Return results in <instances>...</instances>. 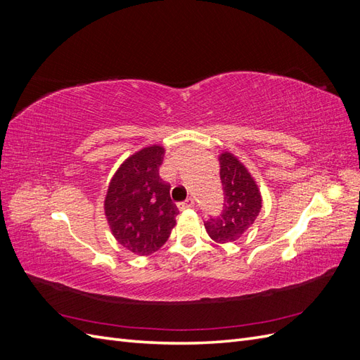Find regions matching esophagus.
<instances>
[{
    "label": "esophagus",
    "instance_id": "obj_1",
    "mask_svg": "<svg viewBox=\"0 0 360 360\" xmlns=\"http://www.w3.org/2000/svg\"><path fill=\"white\" fill-rule=\"evenodd\" d=\"M193 205H195V202H193V200H191V198H188L186 201H183V202H179V204H177L179 210H186V209H192Z\"/></svg>",
    "mask_w": 360,
    "mask_h": 360
}]
</instances>
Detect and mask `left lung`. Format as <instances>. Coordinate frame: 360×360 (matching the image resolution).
<instances>
[{
	"label": "left lung",
	"instance_id": "obj_1",
	"mask_svg": "<svg viewBox=\"0 0 360 360\" xmlns=\"http://www.w3.org/2000/svg\"><path fill=\"white\" fill-rule=\"evenodd\" d=\"M221 181L224 186V210L204 222L205 231L216 243H231L254 225L263 207L255 179L230 151L219 155Z\"/></svg>",
	"mask_w": 360,
	"mask_h": 360
}]
</instances>
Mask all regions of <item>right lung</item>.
I'll use <instances>...</instances> for the list:
<instances>
[{"mask_svg":"<svg viewBox=\"0 0 360 360\" xmlns=\"http://www.w3.org/2000/svg\"><path fill=\"white\" fill-rule=\"evenodd\" d=\"M165 148L148 146L129 156L112 176L105 197V216L115 240L136 255L165 245L179 210L169 184L159 177Z\"/></svg>","mask_w":360,"mask_h":360,"instance_id":"obj_1","label":"right lung"}]
</instances>
